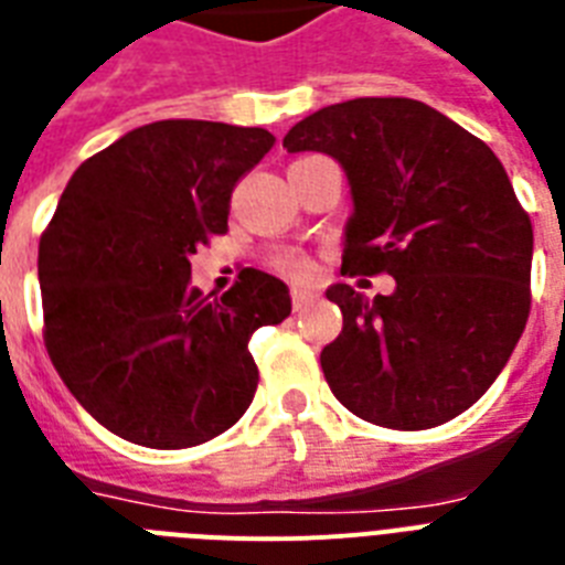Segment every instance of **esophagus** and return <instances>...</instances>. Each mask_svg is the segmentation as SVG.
Returning <instances> with one entry per match:
<instances>
[{
    "label": "esophagus",
    "instance_id": "obj_1",
    "mask_svg": "<svg viewBox=\"0 0 565 565\" xmlns=\"http://www.w3.org/2000/svg\"><path fill=\"white\" fill-rule=\"evenodd\" d=\"M318 295L311 291V288H291V303H295V311H303L306 306L315 303Z\"/></svg>",
    "mask_w": 565,
    "mask_h": 565
}]
</instances>
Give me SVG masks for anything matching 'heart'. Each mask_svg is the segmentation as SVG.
<instances>
[{
  "label": "heart",
  "mask_w": 565,
  "mask_h": 565,
  "mask_svg": "<svg viewBox=\"0 0 565 565\" xmlns=\"http://www.w3.org/2000/svg\"><path fill=\"white\" fill-rule=\"evenodd\" d=\"M274 265H277L279 270H288V274H306V270H309L306 256L295 254V250H279V254L274 256Z\"/></svg>",
  "instance_id": "b5f03b06"
}]
</instances>
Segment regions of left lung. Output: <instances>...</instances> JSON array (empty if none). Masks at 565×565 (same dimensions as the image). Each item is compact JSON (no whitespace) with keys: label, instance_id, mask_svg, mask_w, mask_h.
I'll return each mask as SVG.
<instances>
[{"label":"left lung","instance_id":"left-lung-1","mask_svg":"<svg viewBox=\"0 0 565 565\" xmlns=\"http://www.w3.org/2000/svg\"><path fill=\"white\" fill-rule=\"evenodd\" d=\"M282 148L341 162L353 215L341 274H391L373 300L329 286L344 329L320 367L338 403L419 431L478 403L531 311L534 230L499 157L414 98H353L297 121Z\"/></svg>","mask_w":565,"mask_h":565}]
</instances>
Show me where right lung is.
<instances>
[{
  "label": "right lung",
  "mask_w": 565,
  "mask_h": 565,
  "mask_svg": "<svg viewBox=\"0 0 565 565\" xmlns=\"http://www.w3.org/2000/svg\"><path fill=\"white\" fill-rule=\"evenodd\" d=\"M274 148L265 128L166 119L78 166L40 236L49 359L104 428L186 449L236 426L259 370L247 341L282 323V279L245 268L204 297L189 256L227 233L230 195Z\"/></svg>",
  "instance_id": "1"
}]
</instances>
